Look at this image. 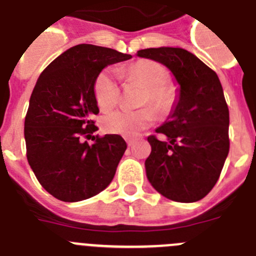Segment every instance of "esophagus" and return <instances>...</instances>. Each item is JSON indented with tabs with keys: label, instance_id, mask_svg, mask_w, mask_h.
Here are the masks:
<instances>
[{
	"label": "esophagus",
	"instance_id": "34e87169",
	"mask_svg": "<svg viewBox=\"0 0 256 256\" xmlns=\"http://www.w3.org/2000/svg\"><path fill=\"white\" fill-rule=\"evenodd\" d=\"M126 144H128L130 147H132L133 144H134V140H133L132 138H126Z\"/></svg>",
	"mask_w": 256,
	"mask_h": 256
}]
</instances>
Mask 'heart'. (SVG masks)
<instances>
[{"mask_svg": "<svg viewBox=\"0 0 256 256\" xmlns=\"http://www.w3.org/2000/svg\"><path fill=\"white\" fill-rule=\"evenodd\" d=\"M126 78L137 81L146 86L142 104H151L160 114H166L174 106L176 92L172 86L168 85V71L160 63L154 60H138L126 70ZM94 95L98 106L102 110H110L120 99V86L112 70H105L96 77L94 84ZM154 112L151 108L138 110L120 109L112 112L102 119L108 132L133 137L154 122Z\"/></svg>", "mask_w": 256, "mask_h": 256, "instance_id": "heart-1", "label": "heart"}]
</instances>
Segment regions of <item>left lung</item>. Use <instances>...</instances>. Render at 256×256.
I'll return each mask as SVG.
<instances>
[{
	"label": "left lung",
	"instance_id": "obj_1",
	"mask_svg": "<svg viewBox=\"0 0 256 256\" xmlns=\"http://www.w3.org/2000/svg\"><path fill=\"white\" fill-rule=\"evenodd\" d=\"M137 56L168 67L179 85L170 116L156 130L166 140L147 138V179L171 200H200L218 180L230 150L228 106L218 76L182 48L140 49Z\"/></svg>",
	"mask_w": 256,
	"mask_h": 256
}]
</instances>
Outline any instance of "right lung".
<instances>
[{
	"instance_id": "add662e5",
	"label": "right lung",
	"mask_w": 256,
	"mask_h": 256,
	"mask_svg": "<svg viewBox=\"0 0 256 256\" xmlns=\"http://www.w3.org/2000/svg\"><path fill=\"white\" fill-rule=\"evenodd\" d=\"M116 49L78 44L63 52L42 72L25 116L26 157L38 182L63 202L99 194L112 182L126 150L119 134L94 136L99 108L94 84L110 64L130 60Z\"/></svg>"
}]
</instances>
